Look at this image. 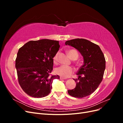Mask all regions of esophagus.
Masks as SVG:
<instances>
[{
	"instance_id": "1",
	"label": "esophagus",
	"mask_w": 123,
	"mask_h": 123,
	"mask_svg": "<svg viewBox=\"0 0 123 123\" xmlns=\"http://www.w3.org/2000/svg\"><path fill=\"white\" fill-rule=\"evenodd\" d=\"M66 79L65 78H64V77H60V80H65Z\"/></svg>"
}]
</instances>
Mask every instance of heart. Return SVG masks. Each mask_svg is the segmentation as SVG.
<instances>
[{"label":"heart","mask_w":123,"mask_h":123,"mask_svg":"<svg viewBox=\"0 0 123 123\" xmlns=\"http://www.w3.org/2000/svg\"><path fill=\"white\" fill-rule=\"evenodd\" d=\"M67 53L69 57L73 59V60H76V59H77L78 57H79V54H78L77 51L74 49H71L68 50ZM58 54V53H57L53 57V59L54 63H56L57 62ZM55 72L59 76L66 78L71 76L74 72V70L71 67L62 65L55 69Z\"/></svg>","instance_id":"1"}]
</instances>
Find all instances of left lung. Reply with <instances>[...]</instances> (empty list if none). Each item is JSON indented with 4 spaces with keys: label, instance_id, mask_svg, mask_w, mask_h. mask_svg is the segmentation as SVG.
I'll return each mask as SVG.
<instances>
[{
    "label": "left lung",
    "instance_id": "left-lung-1",
    "mask_svg": "<svg viewBox=\"0 0 123 123\" xmlns=\"http://www.w3.org/2000/svg\"><path fill=\"white\" fill-rule=\"evenodd\" d=\"M66 45L75 48L84 58V64L76 73L75 88L68 90L73 97L83 98L94 92L101 83L106 69L104 55L99 47L88 40L76 38L66 41Z\"/></svg>",
    "mask_w": 123,
    "mask_h": 123
}]
</instances>
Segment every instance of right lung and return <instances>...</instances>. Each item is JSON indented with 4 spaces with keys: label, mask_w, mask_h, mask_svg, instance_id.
<instances>
[{
    "label": "right lung",
    "mask_w": 123,
    "mask_h": 123,
    "mask_svg": "<svg viewBox=\"0 0 123 123\" xmlns=\"http://www.w3.org/2000/svg\"><path fill=\"white\" fill-rule=\"evenodd\" d=\"M59 47L58 41L43 39L30 41L18 50L15 67L18 82L25 93L36 98L49 95L53 80L59 79L58 75L49 76Z\"/></svg>",
    "instance_id": "obj_1"
}]
</instances>
